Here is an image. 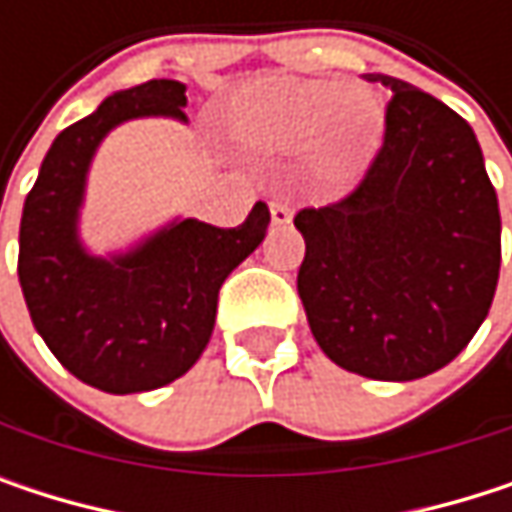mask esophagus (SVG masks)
Masks as SVG:
<instances>
[{
	"label": "esophagus",
	"mask_w": 512,
	"mask_h": 512,
	"mask_svg": "<svg viewBox=\"0 0 512 512\" xmlns=\"http://www.w3.org/2000/svg\"><path fill=\"white\" fill-rule=\"evenodd\" d=\"M269 213H272V225H287L293 219V210H290V204L284 198H272Z\"/></svg>",
	"instance_id": "34e87169"
}]
</instances>
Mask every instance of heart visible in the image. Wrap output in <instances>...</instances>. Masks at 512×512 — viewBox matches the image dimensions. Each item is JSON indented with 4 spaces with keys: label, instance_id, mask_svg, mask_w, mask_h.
I'll use <instances>...</instances> for the list:
<instances>
[{
    "label": "heart",
    "instance_id": "obj_1",
    "mask_svg": "<svg viewBox=\"0 0 512 512\" xmlns=\"http://www.w3.org/2000/svg\"><path fill=\"white\" fill-rule=\"evenodd\" d=\"M231 130L260 151H299L314 145L323 180L347 183L370 159L382 106L373 91L338 79L260 76L231 100Z\"/></svg>",
    "mask_w": 512,
    "mask_h": 512
}]
</instances>
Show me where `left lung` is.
<instances>
[{
    "label": "left lung",
    "mask_w": 512,
    "mask_h": 512,
    "mask_svg": "<svg viewBox=\"0 0 512 512\" xmlns=\"http://www.w3.org/2000/svg\"><path fill=\"white\" fill-rule=\"evenodd\" d=\"M391 88L382 148L358 186L305 207L299 299L320 350L367 379L409 382L451 364L489 314L501 213L474 130L415 85Z\"/></svg>",
    "instance_id": "obj_1"
}]
</instances>
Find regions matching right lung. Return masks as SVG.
Returning <instances> with one entry per match:
<instances>
[{"instance_id":"1","label":"right lung","mask_w":512,"mask_h":512,"mask_svg":"<svg viewBox=\"0 0 512 512\" xmlns=\"http://www.w3.org/2000/svg\"><path fill=\"white\" fill-rule=\"evenodd\" d=\"M183 106L186 85L177 79L106 97L55 136L23 204L17 275L32 323L76 379L109 394L168 385L198 361L213 335L222 281L269 228V207L257 201L237 228L183 219L112 260L79 246L76 216L100 139L142 115L186 121Z\"/></svg>"}]
</instances>
